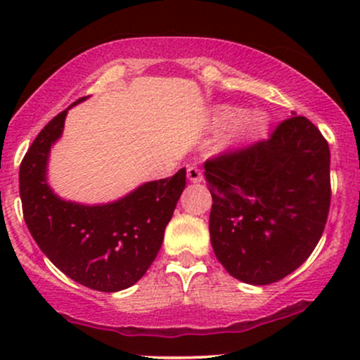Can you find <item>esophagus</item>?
<instances>
[{
	"mask_svg": "<svg viewBox=\"0 0 360 360\" xmlns=\"http://www.w3.org/2000/svg\"><path fill=\"white\" fill-rule=\"evenodd\" d=\"M186 172H188V179L191 181V183H201V181H203V174H201V171L198 167H188Z\"/></svg>",
	"mask_w": 360,
	"mask_h": 360,
	"instance_id": "1",
	"label": "esophagus"
}]
</instances>
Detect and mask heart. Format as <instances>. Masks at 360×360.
I'll return each mask as SVG.
<instances>
[{"label":"heart","mask_w":360,"mask_h":360,"mask_svg":"<svg viewBox=\"0 0 360 360\" xmlns=\"http://www.w3.org/2000/svg\"><path fill=\"white\" fill-rule=\"evenodd\" d=\"M212 122L226 127L221 135L225 148L242 147L259 139L269 127V115L262 110L247 111L235 105H217L212 108Z\"/></svg>","instance_id":"b5f03b06"}]
</instances>
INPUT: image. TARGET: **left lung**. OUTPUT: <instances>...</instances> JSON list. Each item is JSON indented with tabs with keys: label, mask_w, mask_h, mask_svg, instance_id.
<instances>
[{
	"label": "left lung",
	"mask_w": 360,
	"mask_h": 360,
	"mask_svg": "<svg viewBox=\"0 0 360 360\" xmlns=\"http://www.w3.org/2000/svg\"><path fill=\"white\" fill-rule=\"evenodd\" d=\"M212 191L210 240L230 276L266 286L315 250L330 208V148L304 117L269 140L205 164Z\"/></svg>",
	"instance_id": "8db88e82"
}]
</instances>
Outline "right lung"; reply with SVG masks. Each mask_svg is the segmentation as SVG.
<instances>
[{
  "mask_svg": "<svg viewBox=\"0 0 360 360\" xmlns=\"http://www.w3.org/2000/svg\"><path fill=\"white\" fill-rule=\"evenodd\" d=\"M72 103L52 118L20 166V198L32 237L49 260L82 286L117 292L134 286L159 254L164 230L186 188V169L148 181L115 201L84 205L64 200L47 179L49 157L62 137Z\"/></svg>",
  "mask_w": 360,
  "mask_h": 360,
  "instance_id": "add662e5",
  "label": "right lung"
}]
</instances>
